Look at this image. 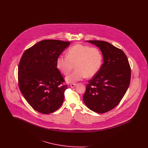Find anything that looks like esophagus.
Wrapping results in <instances>:
<instances>
[{
	"label": "esophagus",
	"mask_w": 148,
	"mask_h": 148,
	"mask_svg": "<svg viewBox=\"0 0 148 148\" xmlns=\"http://www.w3.org/2000/svg\"><path fill=\"white\" fill-rule=\"evenodd\" d=\"M77 84H71L70 85V86L71 88H74L77 86Z\"/></svg>",
	"instance_id": "34e87169"
}]
</instances>
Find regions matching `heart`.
Masks as SVG:
<instances>
[{"label":"heart","mask_w":148,"mask_h":148,"mask_svg":"<svg viewBox=\"0 0 148 148\" xmlns=\"http://www.w3.org/2000/svg\"><path fill=\"white\" fill-rule=\"evenodd\" d=\"M103 64V56L98 48L89 45L77 44L68 50L67 56L57 58L56 66L64 75H68L74 69L75 71L65 77L68 83H74L94 77L98 73Z\"/></svg>","instance_id":"b5f03b06"}]
</instances>
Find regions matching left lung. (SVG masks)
Returning a JSON list of instances; mask_svg holds the SVG:
<instances>
[{
	"mask_svg": "<svg viewBox=\"0 0 148 148\" xmlns=\"http://www.w3.org/2000/svg\"><path fill=\"white\" fill-rule=\"evenodd\" d=\"M100 49L104 63L86 85L83 101L91 110L104 113L118 105L130 84L131 69L124 51L109 42L86 40Z\"/></svg>",
	"mask_w": 148,
	"mask_h": 148,
	"instance_id": "1",
	"label": "left lung"
}]
</instances>
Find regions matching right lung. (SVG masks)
<instances>
[{"mask_svg":"<svg viewBox=\"0 0 148 148\" xmlns=\"http://www.w3.org/2000/svg\"><path fill=\"white\" fill-rule=\"evenodd\" d=\"M71 42L44 40L25 50L18 66L21 94L36 111L48 114L62 105L67 89L56 60Z\"/></svg>","mask_w":148,"mask_h":148,"instance_id":"add662e5","label":"right lung"}]
</instances>
